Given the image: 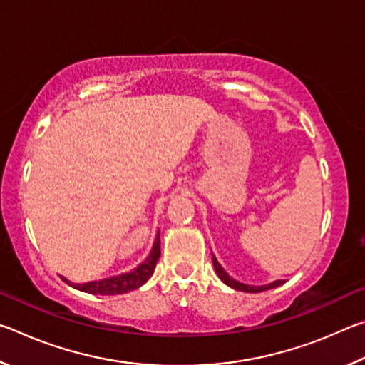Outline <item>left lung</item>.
Masks as SVG:
<instances>
[{
	"label": "left lung",
	"instance_id": "left-lung-1",
	"mask_svg": "<svg viewBox=\"0 0 365 365\" xmlns=\"http://www.w3.org/2000/svg\"><path fill=\"white\" fill-rule=\"evenodd\" d=\"M212 264H214V270L215 274H217L219 279L225 283L227 287H230L233 289H237V292H245V293H261V292H267V289H272V288H277L283 285V280H275L269 283V285H246V283H242L238 280H235L233 277H230L225 272V269L222 267V265L219 264L217 259H215V256L212 255Z\"/></svg>",
	"mask_w": 365,
	"mask_h": 365
}]
</instances>
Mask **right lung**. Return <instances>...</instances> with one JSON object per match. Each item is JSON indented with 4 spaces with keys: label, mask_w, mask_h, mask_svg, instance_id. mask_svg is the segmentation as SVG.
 I'll return each mask as SVG.
<instances>
[{
    "label": "right lung",
    "mask_w": 365,
    "mask_h": 365,
    "mask_svg": "<svg viewBox=\"0 0 365 365\" xmlns=\"http://www.w3.org/2000/svg\"><path fill=\"white\" fill-rule=\"evenodd\" d=\"M160 256V238L159 233L154 238L153 248L150 255L141 262L138 267H135L132 272H125V274L109 277V279H103L98 282H88V283H72L63 277V280L71 285L72 288L80 289L83 293H91V294H101V296H113V294H123L127 292H132V289H137L141 285H145L148 279L153 275L154 267L159 261Z\"/></svg>",
    "instance_id": "obj_1"
}]
</instances>
